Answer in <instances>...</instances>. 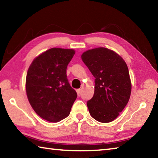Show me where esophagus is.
I'll return each instance as SVG.
<instances>
[{
	"label": "esophagus",
	"mask_w": 158,
	"mask_h": 158,
	"mask_svg": "<svg viewBox=\"0 0 158 158\" xmlns=\"http://www.w3.org/2000/svg\"><path fill=\"white\" fill-rule=\"evenodd\" d=\"M77 95H79L80 93H81V89H77Z\"/></svg>",
	"instance_id": "1"
}]
</instances>
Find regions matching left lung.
<instances>
[{
    "label": "left lung",
    "mask_w": 158,
    "mask_h": 158,
    "mask_svg": "<svg viewBox=\"0 0 158 158\" xmlns=\"http://www.w3.org/2000/svg\"><path fill=\"white\" fill-rule=\"evenodd\" d=\"M81 59L95 78L94 95L87 102L90 116L101 123L113 121L130 97L127 64L118 53L104 47L86 51Z\"/></svg>",
    "instance_id": "8db88e82"
}]
</instances>
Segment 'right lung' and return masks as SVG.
Wrapping results in <instances>:
<instances>
[{"label": "right lung", "instance_id": "add662e5", "mask_svg": "<svg viewBox=\"0 0 158 158\" xmlns=\"http://www.w3.org/2000/svg\"><path fill=\"white\" fill-rule=\"evenodd\" d=\"M73 49L52 48L33 60L26 79V94L35 113L57 123L68 117L77 97L67 78Z\"/></svg>", "mask_w": 158, "mask_h": 158}]
</instances>
